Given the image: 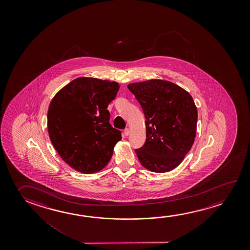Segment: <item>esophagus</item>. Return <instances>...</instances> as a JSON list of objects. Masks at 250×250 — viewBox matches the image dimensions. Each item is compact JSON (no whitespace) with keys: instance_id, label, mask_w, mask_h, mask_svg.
<instances>
[{"instance_id":"1","label":"esophagus","mask_w":250,"mask_h":250,"mask_svg":"<svg viewBox=\"0 0 250 250\" xmlns=\"http://www.w3.org/2000/svg\"><path fill=\"white\" fill-rule=\"evenodd\" d=\"M130 134V130L126 128V129H125V131H124V135L128 136Z\"/></svg>"}]
</instances>
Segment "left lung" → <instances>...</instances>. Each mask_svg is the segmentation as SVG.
<instances>
[{
	"label": "left lung",
	"mask_w": 250,
	"mask_h": 250,
	"mask_svg": "<svg viewBox=\"0 0 250 250\" xmlns=\"http://www.w3.org/2000/svg\"><path fill=\"white\" fill-rule=\"evenodd\" d=\"M146 117V139L136 149L139 162L149 171L176 168L192 148L198 112L192 96L175 83L160 79L128 84Z\"/></svg>",
	"instance_id": "obj_1"
}]
</instances>
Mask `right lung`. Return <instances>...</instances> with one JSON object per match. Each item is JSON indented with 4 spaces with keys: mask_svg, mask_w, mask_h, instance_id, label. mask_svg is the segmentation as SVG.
<instances>
[{
    "mask_svg": "<svg viewBox=\"0 0 250 250\" xmlns=\"http://www.w3.org/2000/svg\"><path fill=\"white\" fill-rule=\"evenodd\" d=\"M118 83L78 78L55 95L48 111V131L54 147L70 167L90 174L102 170L121 140L110 124L109 104Z\"/></svg>",
    "mask_w": 250,
    "mask_h": 250,
    "instance_id": "obj_1",
    "label": "right lung"
}]
</instances>
